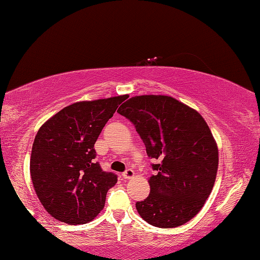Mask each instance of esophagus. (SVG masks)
Listing matches in <instances>:
<instances>
[{
	"label": "esophagus",
	"instance_id": "obj_1",
	"mask_svg": "<svg viewBox=\"0 0 260 260\" xmlns=\"http://www.w3.org/2000/svg\"><path fill=\"white\" fill-rule=\"evenodd\" d=\"M134 171L132 169H127L124 173H122V177H124V179H131L134 177Z\"/></svg>",
	"mask_w": 260,
	"mask_h": 260
}]
</instances>
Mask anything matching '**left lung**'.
I'll use <instances>...</instances> for the list:
<instances>
[{
  "instance_id": "obj_1",
  "label": "left lung",
  "mask_w": 260,
  "mask_h": 260,
  "mask_svg": "<svg viewBox=\"0 0 260 260\" xmlns=\"http://www.w3.org/2000/svg\"><path fill=\"white\" fill-rule=\"evenodd\" d=\"M146 146L155 175L150 193L136 202L148 223L159 228L181 226L203 208L218 170V148L203 117L170 96H135L118 109Z\"/></svg>"
}]
</instances>
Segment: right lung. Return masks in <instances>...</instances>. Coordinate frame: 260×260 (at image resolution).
Listing matches in <instances>:
<instances>
[{
  "label": "right lung",
  "mask_w": 260,
  "mask_h": 260,
  "mask_svg": "<svg viewBox=\"0 0 260 260\" xmlns=\"http://www.w3.org/2000/svg\"><path fill=\"white\" fill-rule=\"evenodd\" d=\"M127 98L73 103L38 131L30 155V178L41 204L55 219L80 225L104 208L107 192L118 179L95 161L94 144Z\"/></svg>",
  "instance_id": "right-lung-1"
}]
</instances>
